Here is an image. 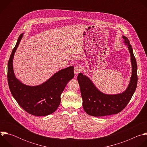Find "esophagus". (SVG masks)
<instances>
[{"label":"esophagus","mask_w":147,"mask_h":147,"mask_svg":"<svg viewBox=\"0 0 147 147\" xmlns=\"http://www.w3.org/2000/svg\"><path fill=\"white\" fill-rule=\"evenodd\" d=\"M74 74L75 76H77V74L81 72V69L80 67L79 66H76L74 67Z\"/></svg>","instance_id":"34e87169"}]
</instances>
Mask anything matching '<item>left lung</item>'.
Segmentation results:
<instances>
[{
    "instance_id": "obj_1",
    "label": "left lung",
    "mask_w": 147,
    "mask_h": 147,
    "mask_svg": "<svg viewBox=\"0 0 147 147\" xmlns=\"http://www.w3.org/2000/svg\"><path fill=\"white\" fill-rule=\"evenodd\" d=\"M131 55L132 75L127 90L116 95H107L99 91L88 77L80 73L77 80L82 98V106L86 112L92 116H104L117 114L127 105L137 84V65L133 49L127 37L123 36Z\"/></svg>"
}]
</instances>
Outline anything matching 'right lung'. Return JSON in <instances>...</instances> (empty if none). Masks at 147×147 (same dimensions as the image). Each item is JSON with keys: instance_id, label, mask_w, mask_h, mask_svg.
<instances>
[{"instance_id": "add662e5", "label": "right lung", "mask_w": 147, "mask_h": 147, "mask_svg": "<svg viewBox=\"0 0 147 147\" xmlns=\"http://www.w3.org/2000/svg\"><path fill=\"white\" fill-rule=\"evenodd\" d=\"M22 36L23 34L19 36L8 61L9 87L13 96L24 111L36 116H47L53 113L59 106L61 93L67 82L74 76V67L59 71L38 86L30 87L23 84L15 77L13 69L14 54Z\"/></svg>"}]
</instances>
